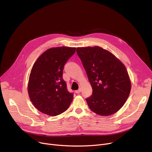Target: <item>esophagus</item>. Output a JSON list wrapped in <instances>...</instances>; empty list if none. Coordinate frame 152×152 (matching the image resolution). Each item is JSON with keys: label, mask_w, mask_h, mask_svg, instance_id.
Segmentation results:
<instances>
[{"label": "esophagus", "mask_w": 152, "mask_h": 152, "mask_svg": "<svg viewBox=\"0 0 152 152\" xmlns=\"http://www.w3.org/2000/svg\"><path fill=\"white\" fill-rule=\"evenodd\" d=\"M81 91H82V90H81V88H79L78 90L76 91L75 92H76V94H79V93H80V92H81Z\"/></svg>", "instance_id": "1"}]
</instances>
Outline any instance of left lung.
<instances>
[{
    "label": "left lung",
    "instance_id": "1",
    "mask_svg": "<svg viewBox=\"0 0 152 152\" xmlns=\"http://www.w3.org/2000/svg\"><path fill=\"white\" fill-rule=\"evenodd\" d=\"M76 52L92 88V95L86 99L89 108L101 116L116 113L124 105L131 89L124 64L98 46L77 47Z\"/></svg>",
    "mask_w": 152,
    "mask_h": 152
}]
</instances>
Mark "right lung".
Listing matches in <instances>:
<instances>
[{
	"label": "right lung",
	"mask_w": 152,
	"mask_h": 152,
	"mask_svg": "<svg viewBox=\"0 0 152 152\" xmlns=\"http://www.w3.org/2000/svg\"><path fill=\"white\" fill-rule=\"evenodd\" d=\"M75 47H58L45 51L37 59L29 75L28 92L34 106L42 113L55 116L65 111L73 99L63 79L65 63Z\"/></svg>",
	"instance_id": "right-lung-1"
}]
</instances>
